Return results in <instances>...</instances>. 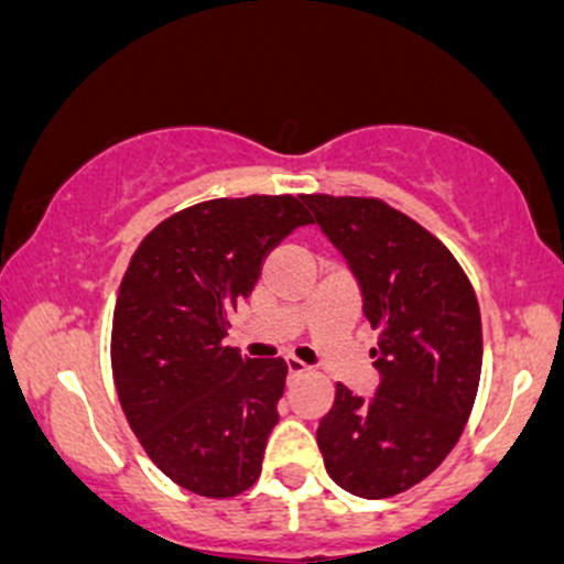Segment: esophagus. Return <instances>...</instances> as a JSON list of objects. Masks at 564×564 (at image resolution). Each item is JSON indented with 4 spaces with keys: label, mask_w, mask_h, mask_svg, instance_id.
Instances as JSON below:
<instances>
[{
    "label": "esophagus",
    "mask_w": 564,
    "mask_h": 564,
    "mask_svg": "<svg viewBox=\"0 0 564 564\" xmlns=\"http://www.w3.org/2000/svg\"><path fill=\"white\" fill-rule=\"evenodd\" d=\"M286 368H289L291 377H300V373H307L310 371V366L302 364L300 358H286Z\"/></svg>",
    "instance_id": "34e87169"
}]
</instances>
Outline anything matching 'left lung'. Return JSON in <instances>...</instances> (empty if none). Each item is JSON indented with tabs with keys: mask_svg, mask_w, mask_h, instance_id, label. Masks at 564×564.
Instances as JSON below:
<instances>
[{
	"mask_svg": "<svg viewBox=\"0 0 564 564\" xmlns=\"http://www.w3.org/2000/svg\"><path fill=\"white\" fill-rule=\"evenodd\" d=\"M345 257L379 341V387L358 398L336 384L318 424L323 464L360 498L403 494L432 475L462 437L482 368L475 289L443 243L379 198L302 196Z\"/></svg>",
	"mask_w": 564,
	"mask_h": 564,
	"instance_id": "8db88e82",
	"label": "left lung"
}]
</instances>
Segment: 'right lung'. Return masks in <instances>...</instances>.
Listing matches in <instances>:
<instances>
[{
  "mask_svg": "<svg viewBox=\"0 0 564 564\" xmlns=\"http://www.w3.org/2000/svg\"><path fill=\"white\" fill-rule=\"evenodd\" d=\"M310 223L302 196L215 198L166 217L132 254L113 310L116 392L151 462L185 490L230 498L260 477L289 368L225 345L228 318L264 257Z\"/></svg>",
  "mask_w": 564,
  "mask_h": 564,
  "instance_id": "obj_1",
  "label": "right lung"
}]
</instances>
